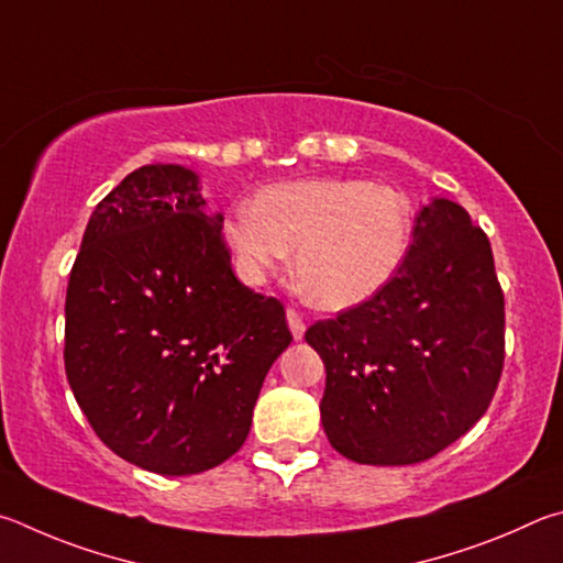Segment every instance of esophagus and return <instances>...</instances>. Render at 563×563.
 I'll use <instances>...</instances> for the list:
<instances>
[{"label":"esophagus","instance_id":"34e87169","mask_svg":"<svg viewBox=\"0 0 563 563\" xmlns=\"http://www.w3.org/2000/svg\"><path fill=\"white\" fill-rule=\"evenodd\" d=\"M287 321H289V329L294 333V339H301L303 331H307V323H303V317L297 309H287Z\"/></svg>","mask_w":563,"mask_h":563}]
</instances>
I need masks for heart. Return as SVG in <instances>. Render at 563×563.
<instances>
[{
  "label": "heart",
  "instance_id": "b5f03b06",
  "mask_svg": "<svg viewBox=\"0 0 563 563\" xmlns=\"http://www.w3.org/2000/svg\"><path fill=\"white\" fill-rule=\"evenodd\" d=\"M224 236L246 282L279 272L297 250L294 274L321 309L371 299L398 272L410 246L412 212L396 187L311 177L266 187L240 207Z\"/></svg>",
  "mask_w": 563,
  "mask_h": 563
}]
</instances>
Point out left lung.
Instances as JSON below:
<instances>
[{"mask_svg":"<svg viewBox=\"0 0 563 563\" xmlns=\"http://www.w3.org/2000/svg\"><path fill=\"white\" fill-rule=\"evenodd\" d=\"M307 341L327 366L321 422L333 450L361 465L435 457L485 416L505 366L487 234L438 197L386 287L313 323Z\"/></svg>","mask_w":563,"mask_h":563,"instance_id":"left-lung-1","label":"left lung"}]
</instances>
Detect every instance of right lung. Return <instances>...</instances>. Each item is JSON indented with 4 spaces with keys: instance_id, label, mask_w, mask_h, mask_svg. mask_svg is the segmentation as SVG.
Segmentation results:
<instances>
[{
    "instance_id": "add662e5",
    "label": "right lung",
    "mask_w": 563,
    "mask_h": 563,
    "mask_svg": "<svg viewBox=\"0 0 563 563\" xmlns=\"http://www.w3.org/2000/svg\"><path fill=\"white\" fill-rule=\"evenodd\" d=\"M284 303L236 279L197 175L143 165L88 220L66 289L64 363L106 448L157 475H197L244 445Z\"/></svg>"
}]
</instances>
